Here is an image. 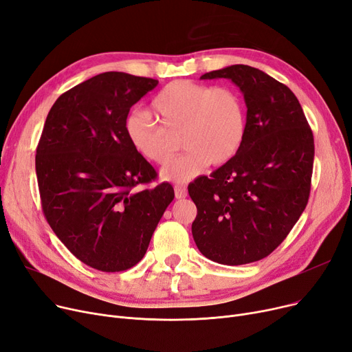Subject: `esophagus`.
Listing matches in <instances>:
<instances>
[{
    "label": "esophagus",
    "mask_w": 352,
    "mask_h": 352,
    "mask_svg": "<svg viewBox=\"0 0 352 352\" xmlns=\"http://www.w3.org/2000/svg\"><path fill=\"white\" fill-rule=\"evenodd\" d=\"M176 199H185L188 196V190L185 186H175Z\"/></svg>",
    "instance_id": "obj_1"
}]
</instances>
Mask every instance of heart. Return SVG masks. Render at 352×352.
<instances>
[{
	"label": "heart",
	"mask_w": 352,
	"mask_h": 352,
	"mask_svg": "<svg viewBox=\"0 0 352 352\" xmlns=\"http://www.w3.org/2000/svg\"><path fill=\"white\" fill-rule=\"evenodd\" d=\"M156 126L144 114L126 122V136L135 152L147 162L166 164L173 156L172 136L186 152L162 170L169 182H189L206 164L221 166L239 150L246 131V110L238 91L177 80L162 89L150 103Z\"/></svg>",
	"instance_id": "b5f03b06"
}]
</instances>
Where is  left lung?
<instances>
[{"instance_id":"left-lung-1","label":"left lung","mask_w":352,"mask_h":352,"mask_svg":"<svg viewBox=\"0 0 352 352\" xmlns=\"http://www.w3.org/2000/svg\"><path fill=\"white\" fill-rule=\"evenodd\" d=\"M200 78H229L248 111L236 155L188 188L197 208L192 235L213 262H256L288 236L308 204L312 130L295 94L255 67L235 64Z\"/></svg>"}]
</instances>
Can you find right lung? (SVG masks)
Returning <instances> with one entry per match:
<instances>
[{
  "mask_svg": "<svg viewBox=\"0 0 352 352\" xmlns=\"http://www.w3.org/2000/svg\"><path fill=\"white\" fill-rule=\"evenodd\" d=\"M157 80L107 72L63 93L44 123L36 172L48 225L70 252L94 270L120 272L144 256L175 197L126 136L130 107Z\"/></svg>",
  "mask_w": 352,
  "mask_h": 352,
  "instance_id": "add662e5",
  "label": "right lung"
}]
</instances>
